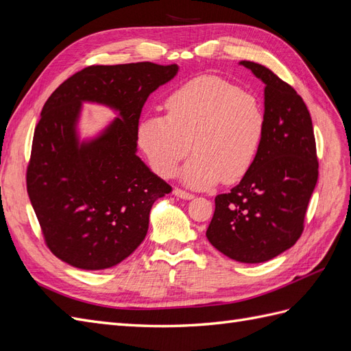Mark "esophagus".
<instances>
[{"instance_id":"1","label":"esophagus","mask_w":351,"mask_h":351,"mask_svg":"<svg viewBox=\"0 0 351 351\" xmlns=\"http://www.w3.org/2000/svg\"><path fill=\"white\" fill-rule=\"evenodd\" d=\"M173 193H174V196H177L180 199H184V200H190L195 197L192 193H189V192H186V190H182V189H174Z\"/></svg>"}]
</instances>
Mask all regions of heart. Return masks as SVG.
<instances>
[{
	"instance_id": "obj_1",
	"label": "heart",
	"mask_w": 351,
	"mask_h": 351,
	"mask_svg": "<svg viewBox=\"0 0 351 351\" xmlns=\"http://www.w3.org/2000/svg\"><path fill=\"white\" fill-rule=\"evenodd\" d=\"M167 117L145 115L137 123L136 139L151 167L171 177L187 155H195L180 177L193 189L241 180L256 159L265 112L254 95L217 76L184 83L165 101Z\"/></svg>"
}]
</instances>
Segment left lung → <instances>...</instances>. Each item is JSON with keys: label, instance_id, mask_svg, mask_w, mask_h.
Here are the masks:
<instances>
[{"label": "left lung", "instance_id": "1", "mask_svg": "<svg viewBox=\"0 0 351 351\" xmlns=\"http://www.w3.org/2000/svg\"><path fill=\"white\" fill-rule=\"evenodd\" d=\"M263 84L265 133L247 174L215 197L209 243L230 259L267 262L294 246L317 182L311 114L300 95L261 64L240 61Z\"/></svg>", "mask_w": 351, "mask_h": 351}]
</instances>
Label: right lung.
<instances>
[{"mask_svg":"<svg viewBox=\"0 0 351 351\" xmlns=\"http://www.w3.org/2000/svg\"><path fill=\"white\" fill-rule=\"evenodd\" d=\"M178 66L133 62L92 66L51 95L35 129L27 195L49 250L74 268L107 269L137 249L155 200L171 186L137 156L136 129L146 99ZM84 103L114 119L81 136Z\"/></svg>","mask_w":351,"mask_h":351,"instance_id":"add662e5","label":"right lung"}]
</instances>
